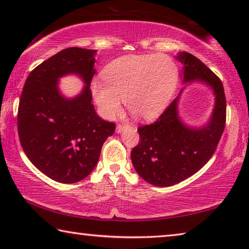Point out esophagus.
I'll list each match as a JSON object with an SVG mask.
<instances>
[{"instance_id":"obj_1","label":"esophagus","mask_w":249,"mask_h":249,"mask_svg":"<svg viewBox=\"0 0 249 249\" xmlns=\"http://www.w3.org/2000/svg\"><path fill=\"white\" fill-rule=\"evenodd\" d=\"M128 127V125H126V124H119L116 126V133H119V134H121V133H123L124 130Z\"/></svg>"}]
</instances>
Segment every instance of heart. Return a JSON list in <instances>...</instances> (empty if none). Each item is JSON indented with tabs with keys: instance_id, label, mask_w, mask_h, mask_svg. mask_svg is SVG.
I'll return each instance as SVG.
<instances>
[{
	"instance_id": "heart-1",
	"label": "heart",
	"mask_w": 249,
	"mask_h": 249,
	"mask_svg": "<svg viewBox=\"0 0 249 249\" xmlns=\"http://www.w3.org/2000/svg\"><path fill=\"white\" fill-rule=\"evenodd\" d=\"M178 77L177 65L166 54H128L105 67L104 83L95 80L91 92L105 119L121 114L122 99L134 117L149 120L169 103Z\"/></svg>"
}]
</instances>
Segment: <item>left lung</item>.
<instances>
[{
    "instance_id": "obj_1",
    "label": "left lung",
    "mask_w": 249,
    "mask_h": 249,
    "mask_svg": "<svg viewBox=\"0 0 249 249\" xmlns=\"http://www.w3.org/2000/svg\"><path fill=\"white\" fill-rule=\"evenodd\" d=\"M176 59L183 66L185 86L203 83L216 99L209 122L201 128L189 126L179 119L178 104L183 89L155 123L138 127L140 142L130 158L141 178L156 187H170L199 171L212 157L225 127L226 100L221 80L191 53H178Z\"/></svg>"
}]
</instances>
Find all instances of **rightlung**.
I'll return each instance as SVG.
<instances>
[{
  "label": "right lung",
  "instance_id": "1",
  "mask_svg": "<svg viewBox=\"0 0 249 249\" xmlns=\"http://www.w3.org/2000/svg\"><path fill=\"white\" fill-rule=\"evenodd\" d=\"M96 50L67 48L37 66L26 79L19 99L20 145L37 169L61 183H74L91 174L115 124L100 119L92 104L91 80ZM75 74L85 87L69 99L58 79Z\"/></svg>",
  "mask_w": 249,
  "mask_h": 249
}]
</instances>
